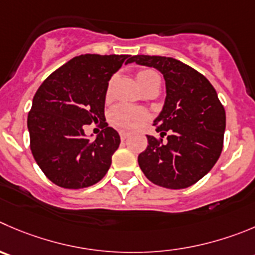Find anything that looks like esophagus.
Returning <instances> with one entry per match:
<instances>
[{
	"label": "esophagus",
	"instance_id": "obj_1",
	"mask_svg": "<svg viewBox=\"0 0 255 255\" xmlns=\"http://www.w3.org/2000/svg\"><path fill=\"white\" fill-rule=\"evenodd\" d=\"M119 134H120V137H121V140H125V139H128V137L130 136V134L128 131H123V130H121L120 132H119Z\"/></svg>",
	"mask_w": 255,
	"mask_h": 255
}]
</instances>
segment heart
I'll list each match as a JSON object with an SVG mask.
<instances>
[{
	"label": "heart",
	"instance_id": "obj_1",
	"mask_svg": "<svg viewBox=\"0 0 255 255\" xmlns=\"http://www.w3.org/2000/svg\"><path fill=\"white\" fill-rule=\"evenodd\" d=\"M136 81L141 89L160 82L159 75L152 70H141L136 74ZM111 86V84H110ZM109 86V91H110ZM149 119V114L142 109L129 104H118L110 110V120L114 125L123 129H136Z\"/></svg>",
	"mask_w": 255,
	"mask_h": 255
}]
</instances>
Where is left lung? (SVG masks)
I'll return each instance as SVG.
<instances>
[{"label": "left lung", "mask_w": 255, "mask_h": 255, "mask_svg": "<svg viewBox=\"0 0 255 255\" xmlns=\"http://www.w3.org/2000/svg\"><path fill=\"white\" fill-rule=\"evenodd\" d=\"M159 70L165 80L166 98L154 120L160 136L146 135L147 147L137 156L151 183L184 189L207 175L219 159L225 131V110L205 76L179 60L136 55L128 64Z\"/></svg>", "instance_id": "left-lung-1"}]
</instances>
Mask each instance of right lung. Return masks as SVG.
<instances>
[{
    "mask_svg": "<svg viewBox=\"0 0 255 255\" xmlns=\"http://www.w3.org/2000/svg\"><path fill=\"white\" fill-rule=\"evenodd\" d=\"M129 55L86 53L53 71L36 91L28 113L30 147L37 165L53 184L81 189L100 181L120 145L118 131L105 123V98L111 76ZM100 120L95 140L83 126Z\"/></svg>",
    "mask_w": 255,
    "mask_h": 255,
    "instance_id": "right-lung-1",
    "label": "right lung"
}]
</instances>
